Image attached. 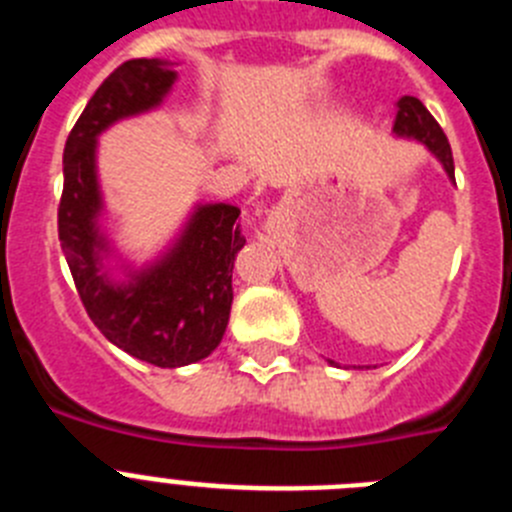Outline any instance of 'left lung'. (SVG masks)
Wrapping results in <instances>:
<instances>
[{
  "instance_id": "1",
  "label": "left lung",
  "mask_w": 512,
  "mask_h": 512,
  "mask_svg": "<svg viewBox=\"0 0 512 512\" xmlns=\"http://www.w3.org/2000/svg\"><path fill=\"white\" fill-rule=\"evenodd\" d=\"M395 130L397 135H408V138L420 140L431 148L438 158H441L446 174L454 176V156H451V146L436 117L425 110V104L418 97H400L397 99V115H395Z\"/></svg>"
}]
</instances>
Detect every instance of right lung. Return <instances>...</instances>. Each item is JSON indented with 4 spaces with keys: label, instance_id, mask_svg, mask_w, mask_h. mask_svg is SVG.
Masks as SVG:
<instances>
[{
    "label": "right lung",
    "instance_id": "1",
    "mask_svg": "<svg viewBox=\"0 0 512 512\" xmlns=\"http://www.w3.org/2000/svg\"><path fill=\"white\" fill-rule=\"evenodd\" d=\"M174 79L166 61L133 58L99 84L63 148L58 202V241L87 315L107 341L161 369L194 364L223 341L233 302V259L246 243L238 207L205 205L194 212L174 251L130 284L117 287L99 271L104 241L97 230V135L120 117L156 107Z\"/></svg>",
    "mask_w": 512,
    "mask_h": 512
}]
</instances>
